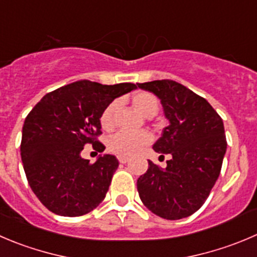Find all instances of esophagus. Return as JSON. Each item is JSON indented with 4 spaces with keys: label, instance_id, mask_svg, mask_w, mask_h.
Listing matches in <instances>:
<instances>
[{
    "label": "esophagus",
    "instance_id": "1",
    "mask_svg": "<svg viewBox=\"0 0 257 257\" xmlns=\"http://www.w3.org/2000/svg\"><path fill=\"white\" fill-rule=\"evenodd\" d=\"M118 161L121 164H126L128 161V158L127 156H118Z\"/></svg>",
    "mask_w": 257,
    "mask_h": 257
}]
</instances>
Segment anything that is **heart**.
Masks as SVG:
<instances>
[{"label": "heart", "mask_w": 257, "mask_h": 257, "mask_svg": "<svg viewBox=\"0 0 257 257\" xmlns=\"http://www.w3.org/2000/svg\"><path fill=\"white\" fill-rule=\"evenodd\" d=\"M134 107L145 117L155 116L159 109V102L154 94L149 92H138L131 98ZM118 107V102L113 101L102 111L99 123L104 131L113 130L114 113ZM151 143V135L149 133H117L108 140V150L119 156H131L141 150L144 146Z\"/></svg>", "instance_id": "heart-1"}]
</instances>
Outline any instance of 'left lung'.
<instances>
[{
  "instance_id": "obj_1",
  "label": "left lung",
  "mask_w": 257,
  "mask_h": 257,
  "mask_svg": "<svg viewBox=\"0 0 257 257\" xmlns=\"http://www.w3.org/2000/svg\"><path fill=\"white\" fill-rule=\"evenodd\" d=\"M138 85L160 99L169 126L153 149L172 156L165 169L149 160L139 195L161 218H185L203 206L219 177L227 149L223 121L206 99L174 80Z\"/></svg>"
}]
</instances>
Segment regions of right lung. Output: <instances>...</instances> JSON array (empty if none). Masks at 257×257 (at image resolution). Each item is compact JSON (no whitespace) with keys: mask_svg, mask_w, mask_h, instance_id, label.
Returning <instances> with one entry per match:
<instances>
[{"mask_svg":"<svg viewBox=\"0 0 257 257\" xmlns=\"http://www.w3.org/2000/svg\"><path fill=\"white\" fill-rule=\"evenodd\" d=\"M136 88L78 80L45 94L31 109L23 127L21 160L29 185L49 211L83 216L104 199L118 160L104 154L90 164L80 153L87 144L103 153L97 141L102 111Z\"/></svg>","mask_w":257,"mask_h":257,"instance_id":"obj_1","label":"right lung"}]
</instances>
